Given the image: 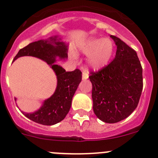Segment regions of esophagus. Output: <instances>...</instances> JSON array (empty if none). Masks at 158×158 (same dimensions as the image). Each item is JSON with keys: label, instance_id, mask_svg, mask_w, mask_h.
Returning a JSON list of instances; mask_svg holds the SVG:
<instances>
[{"label": "esophagus", "instance_id": "obj_1", "mask_svg": "<svg viewBox=\"0 0 158 158\" xmlns=\"http://www.w3.org/2000/svg\"><path fill=\"white\" fill-rule=\"evenodd\" d=\"M89 78V75H88V73H87L86 71H83V73H82V79H87Z\"/></svg>", "mask_w": 158, "mask_h": 158}]
</instances>
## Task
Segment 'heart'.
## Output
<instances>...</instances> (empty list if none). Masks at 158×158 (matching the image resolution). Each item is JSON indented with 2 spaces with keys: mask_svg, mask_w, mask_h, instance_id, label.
<instances>
[{
  "mask_svg": "<svg viewBox=\"0 0 158 158\" xmlns=\"http://www.w3.org/2000/svg\"><path fill=\"white\" fill-rule=\"evenodd\" d=\"M79 49L85 55H89L87 63L91 69L99 70L106 67L114 54V44L108 38H90L79 45ZM72 59H76V55L70 53Z\"/></svg>",
  "mask_w": 158,
  "mask_h": 158,
  "instance_id": "1",
  "label": "heart"
}]
</instances>
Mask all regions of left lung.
<instances>
[{"label": "left lung", "mask_w": 158, "mask_h": 158, "mask_svg": "<svg viewBox=\"0 0 158 158\" xmlns=\"http://www.w3.org/2000/svg\"><path fill=\"white\" fill-rule=\"evenodd\" d=\"M117 50L108 66L89 76L95 115L106 123L126 118L137 108L143 89L142 67L137 52L111 35Z\"/></svg>", "instance_id": "left-lung-1"}]
</instances>
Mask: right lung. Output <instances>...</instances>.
Segmentation results:
<instances>
[{"mask_svg": "<svg viewBox=\"0 0 158 158\" xmlns=\"http://www.w3.org/2000/svg\"><path fill=\"white\" fill-rule=\"evenodd\" d=\"M60 40L57 36H52L46 40L31 43L20 49L14 59V61L24 56L37 57L49 64L56 73L57 86L53 95L45 100L37 111L23 112L30 120L44 125H55L65 118L71 108L73 95L82 80V72L79 69L66 72L62 66L54 63L56 57L61 60L68 57L67 46Z\"/></svg>", "mask_w": 158, "mask_h": 158, "instance_id": "add662e5", "label": "right lung"}]
</instances>
